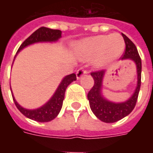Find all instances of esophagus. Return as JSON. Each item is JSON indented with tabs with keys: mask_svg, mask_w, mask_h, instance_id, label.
I'll use <instances>...</instances> for the list:
<instances>
[{
	"mask_svg": "<svg viewBox=\"0 0 153 153\" xmlns=\"http://www.w3.org/2000/svg\"><path fill=\"white\" fill-rule=\"evenodd\" d=\"M87 74V71L85 70H83V69H79V70H77L76 72V77L78 79H79L81 77L83 76V74Z\"/></svg>",
	"mask_w": 153,
	"mask_h": 153,
	"instance_id": "34e87169",
	"label": "esophagus"
}]
</instances>
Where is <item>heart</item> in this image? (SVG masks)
Returning a JSON list of instances; mask_svg holds the SVG:
<instances>
[{
  "label": "heart",
  "mask_w": 153,
  "mask_h": 153,
  "mask_svg": "<svg viewBox=\"0 0 153 153\" xmlns=\"http://www.w3.org/2000/svg\"><path fill=\"white\" fill-rule=\"evenodd\" d=\"M125 47V41L121 35L112 33L85 38L75 44L74 51L81 60L94 59V65L102 69L121 56Z\"/></svg>",
  "instance_id": "1"
}]
</instances>
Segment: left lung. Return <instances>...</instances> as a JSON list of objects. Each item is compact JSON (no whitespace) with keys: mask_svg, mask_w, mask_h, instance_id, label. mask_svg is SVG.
<instances>
[{"mask_svg":"<svg viewBox=\"0 0 153 153\" xmlns=\"http://www.w3.org/2000/svg\"><path fill=\"white\" fill-rule=\"evenodd\" d=\"M122 37L124 38L125 42V52L121 59L130 60L135 64L138 79L137 86L132 96L127 101L123 102H111L102 95L103 79L106 74V70H100L91 73V75L94 80V85L88 93L90 108L93 114L100 120L105 123H114L130 114L136 105L141 86L142 62L138 50L128 37H126L124 33H122Z\"/></svg>","mask_w":153,"mask_h":153,"instance_id":"obj_1","label":"left lung"}]
</instances>
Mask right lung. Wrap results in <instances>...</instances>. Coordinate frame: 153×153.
I'll list each match as a JSON object with an SVG mask.
<instances>
[{"instance_id": "right-lung-1", "label": "right lung", "mask_w": 153, "mask_h": 153, "mask_svg": "<svg viewBox=\"0 0 153 153\" xmlns=\"http://www.w3.org/2000/svg\"><path fill=\"white\" fill-rule=\"evenodd\" d=\"M61 38V31L57 30V29H51V28H46V27H41L36 30V31L32 33L26 40L21 44V46L19 48L17 53L15 55V59L17 54L25 48L28 46H30L32 44L38 43V42H56ZM14 59V60H15ZM14 63V61H13ZM76 80V74H71L69 75L64 77L63 79L59 84V86L56 90L52 97H51L49 101L44 105L37 109L29 110L26 109L25 107L21 106L17 101L15 100V97L13 95L11 90V94L14 102L15 106L18 108L19 111L25 115L28 119H31L33 120L38 122H48L52 120L53 119L56 117L58 114L60 113L62 104H63V100L65 98V93L67 87L70 85L73 81Z\"/></svg>"}]
</instances>
